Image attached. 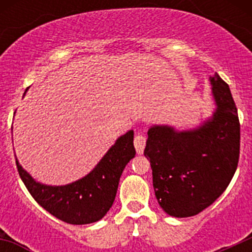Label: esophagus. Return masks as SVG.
Segmentation results:
<instances>
[{
  "label": "esophagus",
  "instance_id": "esophagus-1",
  "mask_svg": "<svg viewBox=\"0 0 252 252\" xmlns=\"http://www.w3.org/2000/svg\"><path fill=\"white\" fill-rule=\"evenodd\" d=\"M133 144H135V149H136L137 154H142L144 153V149H145V144H146V139L144 135H136L135 136V140H133Z\"/></svg>",
  "mask_w": 252,
  "mask_h": 252
}]
</instances>
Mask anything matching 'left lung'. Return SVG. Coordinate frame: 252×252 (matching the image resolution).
<instances>
[{
  "instance_id": "left-lung-1",
  "label": "left lung",
  "mask_w": 252,
  "mask_h": 252,
  "mask_svg": "<svg viewBox=\"0 0 252 252\" xmlns=\"http://www.w3.org/2000/svg\"><path fill=\"white\" fill-rule=\"evenodd\" d=\"M216 110L199 126L177 130L153 125L144 155L150 160L155 197L164 212L192 217L228 187L240 157V122L230 87L209 77Z\"/></svg>"
}]
</instances>
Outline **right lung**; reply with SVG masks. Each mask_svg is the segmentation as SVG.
Returning <instances> with one entry per match:
<instances>
[{
	"instance_id": "obj_1",
	"label": "right lung",
	"mask_w": 252,
	"mask_h": 252,
	"mask_svg": "<svg viewBox=\"0 0 252 252\" xmlns=\"http://www.w3.org/2000/svg\"><path fill=\"white\" fill-rule=\"evenodd\" d=\"M135 154L133 131L130 130L116 140L92 171L65 186L36 182L20 165L17 158L16 166L30 194L50 215L66 223L88 224L99 221L110 211L122 171Z\"/></svg>"
}]
</instances>
